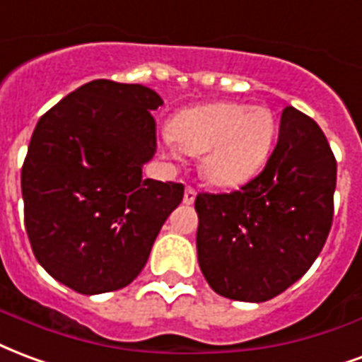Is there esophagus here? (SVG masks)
<instances>
[{"mask_svg": "<svg viewBox=\"0 0 362 362\" xmlns=\"http://www.w3.org/2000/svg\"><path fill=\"white\" fill-rule=\"evenodd\" d=\"M195 195H197V192L188 186V188H186V192H184V203H186V205H192V203L195 202Z\"/></svg>", "mask_w": 362, "mask_h": 362, "instance_id": "esophagus-1", "label": "esophagus"}]
</instances>
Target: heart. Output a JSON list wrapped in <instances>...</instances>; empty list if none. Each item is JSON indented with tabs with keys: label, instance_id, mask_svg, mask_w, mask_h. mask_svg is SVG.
I'll list each match as a JSON object with an SVG mask.
<instances>
[{
	"label": "heart",
	"instance_id": "b5f03b06",
	"mask_svg": "<svg viewBox=\"0 0 362 362\" xmlns=\"http://www.w3.org/2000/svg\"><path fill=\"white\" fill-rule=\"evenodd\" d=\"M278 136L276 115L264 105L209 103L186 109L160 132L168 157L202 155V173L213 186L238 188L269 163Z\"/></svg>",
	"mask_w": 362,
	"mask_h": 362
}]
</instances>
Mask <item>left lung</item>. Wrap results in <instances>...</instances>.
I'll list each match as a JSON object with an SVG mask.
<instances>
[{
  "instance_id": "obj_1",
  "label": "left lung",
  "mask_w": 362,
  "mask_h": 362,
  "mask_svg": "<svg viewBox=\"0 0 362 362\" xmlns=\"http://www.w3.org/2000/svg\"><path fill=\"white\" fill-rule=\"evenodd\" d=\"M336 170L320 127L286 107L263 173L240 192L195 197L197 261L209 286L263 303L303 276L330 232Z\"/></svg>"
}]
</instances>
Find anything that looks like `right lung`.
<instances>
[{"mask_svg":"<svg viewBox=\"0 0 362 362\" xmlns=\"http://www.w3.org/2000/svg\"><path fill=\"white\" fill-rule=\"evenodd\" d=\"M159 105L147 86L92 80L34 128L21 174L24 226L45 272L78 293L132 282L184 197L182 184L141 176L157 151Z\"/></svg>","mask_w":362,"mask_h":362,"instance_id":"obj_1","label":"right lung"}]
</instances>
